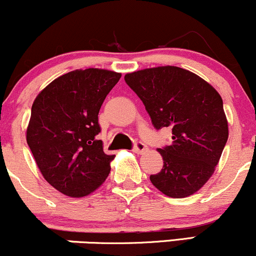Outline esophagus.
I'll return each mask as SVG.
<instances>
[{"instance_id": "34e87169", "label": "esophagus", "mask_w": 256, "mask_h": 256, "mask_svg": "<svg viewBox=\"0 0 256 256\" xmlns=\"http://www.w3.org/2000/svg\"><path fill=\"white\" fill-rule=\"evenodd\" d=\"M148 150V146L145 145V144L142 142H138L134 144V148H133V151L136 152L138 154H142L144 152Z\"/></svg>"}]
</instances>
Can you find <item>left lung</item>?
I'll return each mask as SVG.
<instances>
[{"mask_svg": "<svg viewBox=\"0 0 256 256\" xmlns=\"http://www.w3.org/2000/svg\"><path fill=\"white\" fill-rule=\"evenodd\" d=\"M152 124L172 128L170 145L158 148L163 168L151 182L168 197L194 194L208 182L225 148L228 126L220 94L196 74L158 66L127 74Z\"/></svg>", "mask_w": 256, "mask_h": 256, "instance_id": "8db88e82", "label": "left lung"}]
</instances>
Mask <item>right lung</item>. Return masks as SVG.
<instances>
[{"mask_svg": "<svg viewBox=\"0 0 256 256\" xmlns=\"http://www.w3.org/2000/svg\"><path fill=\"white\" fill-rule=\"evenodd\" d=\"M120 74L74 70L58 77L36 96L26 142L46 180L68 197L96 191L110 173L114 154L98 140V114Z\"/></svg>", "mask_w": 256, "mask_h": 256, "instance_id": "1", "label": "right lung"}]
</instances>
